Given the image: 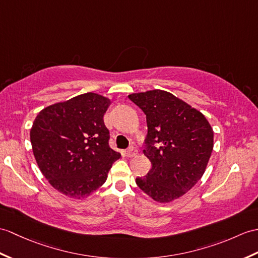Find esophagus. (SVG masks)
Here are the masks:
<instances>
[{
    "instance_id": "obj_1",
    "label": "esophagus",
    "mask_w": 258,
    "mask_h": 258,
    "mask_svg": "<svg viewBox=\"0 0 258 258\" xmlns=\"http://www.w3.org/2000/svg\"><path fill=\"white\" fill-rule=\"evenodd\" d=\"M137 154V151L135 147H130L126 152H125V155H126L127 157H133Z\"/></svg>"
}]
</instances>
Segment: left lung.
Returning <instances> with one entry per match:
<instances>
[{"label":"left lung","instance_id":"obj_1","mask_svg":"<svg viewBox=\"0 0 258 258\" xmlns=\"http://www.w3.org/2000/svg\"><path fill=\"white\" fill-rule=\"evenodd\" d=\"M128 99L145 113L144 155L151 160L139 187L155 201L167 203L183 196L200 180L213 149V130L201 112L163 91L133 93Z\"/></svg>","mask_w":258,"mask_h":258}]
</instances>
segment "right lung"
Returning a JSON list of instances; mask_svg holds the SVG:
<instances>
[{"instance_id": "right-lung-1", "label": "right lung", "mask_w": 258, "mask_h": 258, "mask_svg": "<svg viewBox=\"0 0 258 258\" xmlns=\"http://www.w3.org/2000/svg\"><path fill=\"white\" fill-rule=\"evenodd\" d=\"M110 100L85 93L41 110L31 130L33 153L53 188L81 199L100 188L121 154L109 146L103 115Z\"/></svg>"}]
</instances>
